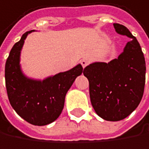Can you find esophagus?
Listing matches in <instances>:
<instances>
[{
	"label": "esophagus",
	"mask_w": 149,
	"mask_h": 149,
	"mask_svg": "<svg viewBox=\"0 0 149 149\" xmlns=\"http://www.w3.org/2000/svg\"><path fill=\"white\" fill-rule=\"evenodd\" d=\"M81 66L83 67V68L88 65V61H85V60H81Z\"/></svg>",
	"instance_id": "obj_1"
}]
</instances>
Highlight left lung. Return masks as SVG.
<instances>
[{
	"mask_svg": "<svg viewBox=\"0 0 149 149\" xmlns=\"http://www.w3.org/2000/svg\"><path fill=\"white\" fill-rule=\"evenodd\" d=\"M116 33L131 38L123 52L109 62H94L83 74L89 81L91 104L102 119H125L140 104L145 86L146 63L141 47L123 25L113 23Z\"/></svg>",
	"mask_w": 149,
	"mask_h": 149,
	"instance_id": "obj_1",
	"label": "left lung"
}]
</instances>
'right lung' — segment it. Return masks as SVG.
Wrapping results in <instances>:
<instances>
[{"label": "right lung", "instance_id": "obj_1", "mask_svg": "<svg viewBox=\"0 0 149 149\" xmlns=\"http://www.w3.org/2000/svg\"><path fill=\"white\" fill-rule=\"evenodd\" d=\"M34 31L23 34L12 47L5 65V81L9 102L15 112L30 124L44 126L60 116L66 94L83 68L78 64L42 81L27 77L20 64L21 51L28 35Z\"/></svg>", "mask_w": 149, "mask_h": 149}]
</instances>
